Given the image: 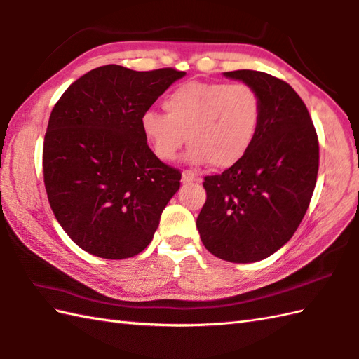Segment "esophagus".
Returning a JSON list of instances; mask_svg holds the SVG:
<instances>
[{
  "label": "esophagus",
  "mask_w": 359,
  "mask_h": 359,
  "mask_svg": "<svg viewBox=\"0 0 359 359\" xmlns=\"http://www.w3.org/2000/svg\"><path fill=\"white\" fill-rule=\"evenodd\" d=\"M202 179L198 177V174H196V172H193V171H188V170H185L182 172V182L183 183H191V182H200Z\"/></svg>",
  "instance_id": "obj_1"
}]
</instances>
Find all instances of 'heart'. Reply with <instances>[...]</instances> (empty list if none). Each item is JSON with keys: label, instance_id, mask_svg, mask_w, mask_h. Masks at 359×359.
Listing matches in <instances>:
<instances>
[{"label": "heart", "instance_id": "obj_1", "mask_svg": "<svg viewBox=\"0 0 359 359\" xmlns=\"http://www.w3.org/2000/svg\"><path fill=\"white\" fill-rule=\"evenodd\" d=\"M166 114L148 110L140 128L161 161L176 159L188 142V161L229 168L251 149L260 128L263 105L258 91L245 82L189 81L165 97Z\"/></svg>", "mask_w": 359, "mask_h": 359}]
</instances>
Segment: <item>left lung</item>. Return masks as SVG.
<instances>
[{
    "label": "left lung",
    "mask_w": 359,
    "mask_h": 359,
    "mask_svg": "<svg viewBox=\"0 0 359 359\" xmlns=\"http://www.w3.org/2000/svg\"><path fill=\"white\" fill-rule=\"evenodd\" d=\"M262 97L260 128L246 156L206 176L197 229L212 255L252 263L277 252L309 208L320 165L318 136L302 97L287 82L255 70L224 73Z\"/></svg>",
    "instance_id": "8db88e82"
}]
</instances>
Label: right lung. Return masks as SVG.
<instances>
[{
    "label": "right lung",
    "instance_id": "1",
    "mask_svg": "<svg viewBox=\"0 0 359 359\" xmlns=\"http://www.w3.org/2000/svg\"><path fill=\"white\" fill-rule=\"evenodd\" d=\"M183 76L170 67L102 65L55 104L43 148L44 185L56 220L88 254L121 260L153 240L182 174L149 149L140 118Z\"/></svg>",
    "mask_w": 359,
    "mask_h": 359
}]
</instances>
